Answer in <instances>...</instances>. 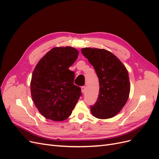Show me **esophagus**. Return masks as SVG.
I'll return each instance as SVG.
<instances>
[{
	"mask_svg": "<svg viewBox=\"0 0 159 159\" xmlns=\"http://www.w3.org/2000/svg\"><path fill=\"white\" fill-rule=\"evenodd\" d=\"M81 92L84 93L85 92V86H82V87L81 88Z\"/></svg>",
	"mask_w": 159,
	"mask_h": 159,
	"instance_id": "esophagus-1",
	"label": "esophagus"
}]
</instances>
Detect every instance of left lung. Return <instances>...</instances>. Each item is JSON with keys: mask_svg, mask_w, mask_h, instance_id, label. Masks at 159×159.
I'll return each instance as SVG.
<instances>
[{"mask_svg": "<svg viewBox=\"0 0 159 159\" xmlns=\"http://www.w3.org/2000/svg\"><path fill=\"white\" fill-rule=\"evenodd\" d=\"M81 53L93 66L99 79L97 102L90 106L94 117L105 119L118 114L126 104L130 92L128 71L111 52L104 49L84 48Z\"/></svg>", "mask_w": 159, "mask_h": 159, "instance_id": "obj_1", "label": "left lung"}]
</instances>
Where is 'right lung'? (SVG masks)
<instances>
[{"label":"right lung","instance_id":"obj_1","mask_svg":"<svg viewBox=\"0 0 159 159\" xmlns=\"http://www.w3.org/2000/svg\"><path fill=\"white\" fill-rule=\"evenodd\" d=\"M72 47H56L40 59L33 71L31 95L46 119L61 121L68 118L81 95L74 84L75 73L69 70L78 57Z\"/></svg>","mask_w":159,"mask_h":159}]
</instances>
